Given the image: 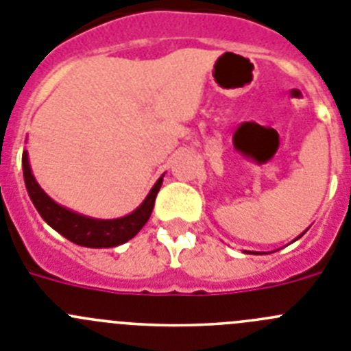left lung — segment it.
Segmentation results:
<instances>
[{"mask_svg":"<svg viewBox=\"0 0 351 351\" xmlns=\"http://www.w3.org/2000/svg\"><path fill=\"white\" fill-rule=\"evenodd\" d=\"M306 231H308V228H306V230H304V231H303V233H301V234H300V237H298V239H301V237H303V234H304V233H306ZM298 239H295V240H298ZM245 252H247V250H245ZM252 254H261V252H252Z\"/></svg>","mask_w":351,"mask_h":351,"instance_id":"obj_1","label":"left lung"}]
</instances>
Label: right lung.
Wrapping results in <instances>:
<instances>
[{"mask_svg": "<svg viewBox=\"0 0 351 351\" xmlns=\"http://www.w3.org/2000/svg\"><path fill=\"white\" fill-rule=\"evenodd\" d=\"M22 170H24V181L29 198L36 207V210L40 212L45 223L53 228L57 233L62 234L64 239L71 240L76 245L90 247V249L117 247L134 239L149 219L154 200H156V195H158L163 182L162 176L158 181L154 182L143 204L128 215L118 217V219H95V217H88V215L69 210V208L62 207L48 197L33 176V170L29 165L27 151L22 153Z\"/></svg>", "mask_w": 351, "mask_h": 351, "instance_id": "obj_1", "label": "right lung"}]
</instances>
